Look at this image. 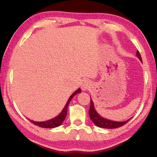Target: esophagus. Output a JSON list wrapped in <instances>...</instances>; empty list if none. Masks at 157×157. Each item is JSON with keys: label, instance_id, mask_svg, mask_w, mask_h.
I'll return each instance as SVG.
<instances>
[{"label": "esophagus", "instance_id": "1", "mask_svg": "<svg viewBox=\"0 0 157 157\" xmlns=\"http://www.w3.org/2000/svg\"><path fill=\"white\" fill-rule=\"evenodd\" d=\"M89 83L88 82H85L84 83H83V84H82V89H83V90H86L88 88H89Z\"/></svg>", "mask_w": 157, "mask_h": 157}]
</instances>
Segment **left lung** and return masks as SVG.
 <instances>
[{"label":"left lung","instance_id":"obj_1","mask_svg":"<svg viewBox=\"0 0 157 157\" xmlns=\"http://www.w3.org/2000/svg\"><path fill=\"white\" fill-rule=\"evenodd\" d=\"M136 56L137 57L141 60V61H142V59H141V55L140 53H139V51H136ZM89 114L90 116L91 119L92 120V121L94 122L95 125L98 126V127L105 128H116L121 127V126H124V124H126L130 120L128 119V120H126L125 121L119 122V121H111V120H108V119H104V118H102L101 117H100V116L98 114V113L96 112L95 109H94V103L92 101L91 99V104H90V109L89 111Z\"/></svg>","mask_w":157,"mask_h":157}]
</instances>
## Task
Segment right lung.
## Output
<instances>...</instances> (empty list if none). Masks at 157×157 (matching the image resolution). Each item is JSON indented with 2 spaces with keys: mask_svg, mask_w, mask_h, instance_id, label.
<instances>
[{
  "mask_svg": "<svg viewBox=\"0 0 157 157\" xmlns=\"http://www.w3.org/2000/svg\"><path fill=\"white\" fill-rule=\"evenodd\" d=\"M81 91V90L80 89H77L76 91L70 96V98H68L67 103H66L65 107H64V109H63V111H62L60 113V114L58 115L56 117H55L52 119L48 120V121H46L38 122V121H31V123H33V124H35V125L40 126V127H42V128H55V127H57V126H60L62 123H63V121H64V119H65L66 115H67L68 106V104H69L71 100L72 99V98L74 97V96L76 95V94L80 93Z\"/></svg>",
  "mask_w": 157,
  "mask_h": 157,
  "instance_id": "right-lung-1",
  "label": "right lung"
}]
</instances>
